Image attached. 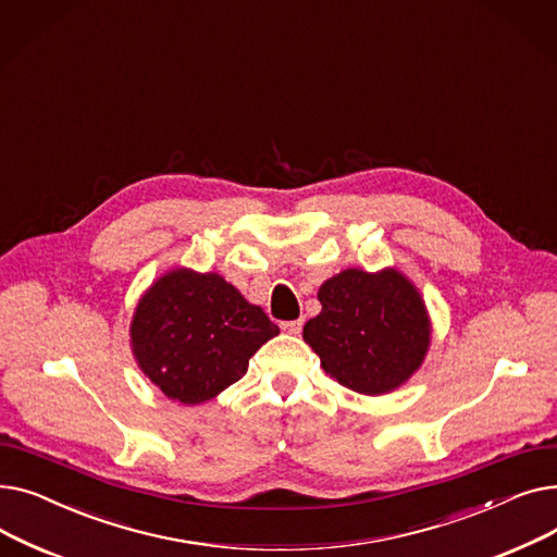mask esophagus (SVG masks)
<instances>
[{
	"mask_svg": "<svg viewBox=\"0 0 557 557\" xmlns=\"http://www.w3.org/2000/svg\"><path fill=\"white\" fill-rule=\"evenodd\" d=\"M302 325H305L302 318H298V320H286V323H282V330H284L286 334H300V332H302Z\"/></svg>",
	"mask_w": 557,
	"mask_h": 557,
	"instance_id": "obj_1",
	"label": "esophagus"
}]
</instances>
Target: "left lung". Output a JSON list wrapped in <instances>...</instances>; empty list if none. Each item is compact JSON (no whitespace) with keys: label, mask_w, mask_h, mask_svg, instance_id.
I'll list each match as a JSON object with an SVG mask.
<instances>
[{"label":"left lung","mask_w":557,"mask_h":557,"mask_svg":"<svg viewBox=\"0 0 557 557\" xmlns=\"http://www.w3.org/2000/svg\"><path fill=\"white\" fill-rule=\"evenodd\" d=\"M318 300L323 311L302 336L341 386L382 395L420 368L429 315L413 284L397 271H343L320 286Z\"/></svg>","instance_id":"obj_1"}]
</instances>
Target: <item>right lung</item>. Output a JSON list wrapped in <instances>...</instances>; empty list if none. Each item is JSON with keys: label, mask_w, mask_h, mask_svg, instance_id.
<instances>
[{"label": "right lung", "mask_w": 557, "mask_h": 557, "mask_svg": "<svg viewBox=\"0 0 557 557\" xmlns=\"http://www.w3.org/2000/svg\"><path fill=\"white\" fill-rule=\"evenodd\" d=\"M280 327L216 273L173 271L137 305L131 338L139 368L169 397L200 404L246 374Z\"/></svg>", "instance_id": "1"}]
</instances>
